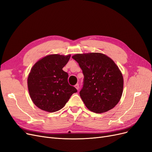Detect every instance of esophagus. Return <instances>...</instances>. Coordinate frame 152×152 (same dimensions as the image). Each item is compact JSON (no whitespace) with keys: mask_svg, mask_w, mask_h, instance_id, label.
I'll return each instance as SVG.
<instances>
[{"mask_svg":"<svg viewBox=\"0 0 152 152\" xmlns=\"http://www.w3.org/2000/svg\"><path fill=\"white\" fill-rule=\"evenodd\" d=\"M75 87L77 88V90H78V89H79V85H78V83H77V84L75 86Z\"/></svg>","mask_w":152,"mask_h":152,"instance_id":"obj_1","label":"esophagus"}]
</instances>
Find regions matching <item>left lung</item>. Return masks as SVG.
Instances as JSON below:
<instances>
[{"label":"left lung","mask_w":152,"mask_h":152,"mask_svg":"<svg viewBox=\"0 0 152 152\" xmlns=\"http://www.w3.org/2000/svg\"><path fill=\"white\" fill-rule=\"evenodd\" d=\"M83 76L80 96L86 106L96 113L112 109L120 101L123 91V77L114 61L101 53L72 56Z\"/></svg>","instance_id":"obj_1"}]
</instances>
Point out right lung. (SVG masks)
I'll use <instances>...</instances> for the list:
<instances>
[{
  "label": "right lung",
  "instance_id": "1",
  "mask_svg": "<svg viewBox=\"0 0 152 152\" xmlns=\"http://www.w3.org/2000/svg\"><path fill=\"white\" fill-rule=\"evenodd\" d=\"M69 55H50L33 65L28 78L31 100L38 108L53 113L64 107L76 88L68 82L69 74L62 70Z\"/></svg>",
  "mask_w": 152,
  "mask_h": 152
}]
</instances>
